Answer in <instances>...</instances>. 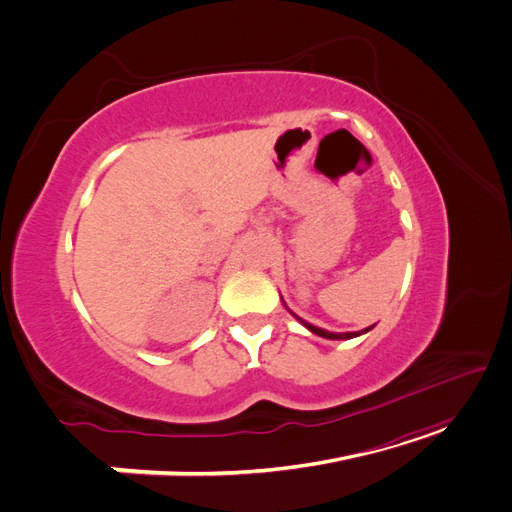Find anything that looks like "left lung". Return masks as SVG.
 I'll list each match as a JSON object with an SVG mask.
<instances>
[{
    "mask_svg": "<svg viewBox=\"0 0 512 512\" xmlns=\"http://www.w3.org/2000/svg\"><path fill=\"white\" fill-rule=\"evenodd\" d=\"M301 320V318H299ZM305 327L312 331V333H316V335H320V337H327V339H350V337H356V335H361V333H367L369 329H365V331H361V333H329V331H324V329H318V327H314V324H309V322H305V320H301Z\"/></svg>",
    "mask_w": 512,
    "mask_h": 512,
    "instance_id": "obj_1",
    "label": "left lung"
}]
</instances>
